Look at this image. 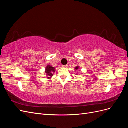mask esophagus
Segmentation results:
<instances>
[{"label":"esophagus","instance_id":"esophagus-1","mask_svg":"<svg viewBox=\"0 0 128 128\" xmlns=\"http://www.w3.org/2000/svg\"><path fill=\"white\" fill-rule=\"evenodd\" d=\"M62 67L67 68V67H68V65H62Z\"/></svg>","mask_w":128,"mask_h":128}]
</instances>
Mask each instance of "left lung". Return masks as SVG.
<instances>
[{"label": "left lung", "instance_id": "obj_1", "mask_svg": "<svg viewBox=\"0 0 128 128\" xmlns=\"http://www.w3.org/2000/svg\"><path fill=\"white\" fill-rule=\"evenodd\" d=\"M78 68H79L77 66V67L75 68V70H77V69H78Z\"/></svg>", "mask_w": 128, "mask_h": 128}]
</instances>
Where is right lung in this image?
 <instances>
[{
	"label": "right lung",
	"mask_w": 128,
	"mask_h": 128,
	"mask_svg": "<svg viewBox=\"0 0 128 128\" xmlns=\"http://www.w3.org/2000/svg\"><path fill=\"white\" fill-rule=\"evenodd\" d=\"M46 70H45V72L46 73V75H47V77L48 78H50L51 77L53 76V73L54 72L56 71L55 70V68H54L52 66H51L50 65H48L47 67H46Z\"/></svg>",
	"instance_id": "right-lung-1"
}]
</instances>
